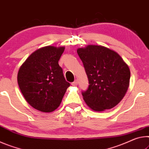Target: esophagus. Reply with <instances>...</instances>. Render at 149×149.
<instances>
[{
    "mask_svg": "<svg viewBox=\"0 0 149 149\" xmlns=\"http://www.w3.org/2000/svg\"><path fill=\"white\" fill-rule=\"evenodd\" d=\"M77 84H78V80H75L74 82H72V83H71V85H72V86H77Z\"/></svg>",
    "mask_w": 149,
    "mask_h": 149,
    "instance_id": "esophagus-1",
    "label": "esophagus"
}]
</instances>
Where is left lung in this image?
<instances>
[{"instance_id": "left-lung-1", "label": "left lung", "mask_w": 149, "mask_h": 149, "mask_svg": "<svg viewBox=\"0 0 149 149\" xmlns=\"http://www.w3.org/2000/svg\"><path fill=\"white\" fill-rule=\"evenodd\" d=\"M89 81L82 96L93 111H103L117 106L130 86V69L115 51L102 45H88L77 49Z\"/></svg>"}]
</instances>
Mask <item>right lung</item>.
I'll list each match as a JSON object with an SVG mask.
<instances>
[{"label":"right lung","instance_id":"right-lung-1","mask_svg":"<svg viewBox=\"0 0 149 149\" xmlns=\"http://www.w3.org/2000/svg\"><path fill=\"white\" fill-rule=\"evenodd\" d=\"M65 48L49 45L38 49L19 67V89L27 102L38 111L55 110L70 86L58 63Z\"/></svg>","mask_w":149,"mask_h":149}]
</instances>
